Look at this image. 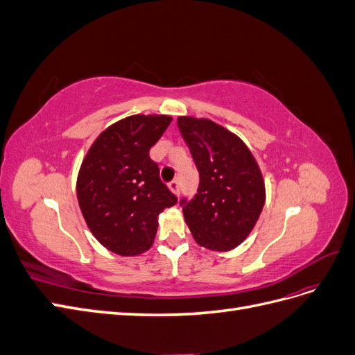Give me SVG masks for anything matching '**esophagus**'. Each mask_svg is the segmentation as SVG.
Here are the masks:
<instances>
[{"label":"esophagus","instance_id":"1","mask_svg":"<svg viewBox=\"0 0 355 355\" xmlns=\"http://www.w3.org/2000/svg\"><path fill=\"white\" fill-rule=\"evenodd\" d=\"M167 187L171 192H173L175 196H179V182L178 180H171Z\"/></svg>","mask_w":355,"mask_h":355}]
</instances>
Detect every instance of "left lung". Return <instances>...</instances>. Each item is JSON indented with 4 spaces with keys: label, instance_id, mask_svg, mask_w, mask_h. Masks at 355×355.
Wrapping results in <instances>:
<instances>
[{
    "label": "left lung",
    "instance_id": "8db88e82",
    "mask_svg": "<svg viewBox=\"0 0 355 355\" xmlns=\"http://www.w3.org/2000/svg\"><path fill=\"white\" fill-rule=\"evenodd\" d=\"M179 132L200 171L184 218L196 243L211 252L240 245L259 219L266 191L262 171L241 139L209 118L178 116Z\"/></svg>",
    "mask_w": 355,
    "mask_h": 355
}]
</instances>
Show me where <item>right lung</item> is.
<instances>
[{
    "label": "right lung",
    "instance_id": "add662e5",
    "mask_svg": "<svg viewBox=\"0 0 355 355\" xmlns=\"http://www.w3.org/2000/svg\"><path fill=\"white\" fill-rule=\"evenodd\" d=\"M170 121L163 114L125 116L106 127L83 158L77 176L83 218L94 239L115 254L149 250L159 213L178 201L149 158Z\"/></svg>",
    "mask_w": 355,
    "mask_h": 355
}]
</instances>
